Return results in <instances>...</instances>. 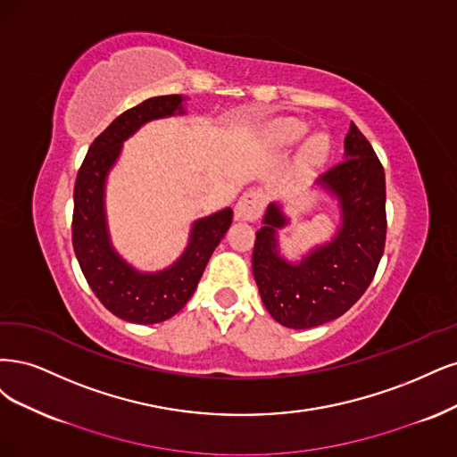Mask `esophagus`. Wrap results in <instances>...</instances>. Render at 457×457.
Listing matches in <instances>:
<instances>
[{"mask_svg":"<svg viewBox=\"0 0 457 457\" xmlns=\"http://www.w3.org/2000/svg\"><path fill=\"white\" fill-rule=\"evenodd\" d=\"M266 207V195H263L262 189H248L243 194V197L237 201V207H235V214L239 220L245 222H254L263 212Z\"/></svg>","mask_w":457,"mask_h":457,"instance_id":"1","label":"esophagus"}]
</instances>
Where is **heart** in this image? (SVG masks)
I'll return each instance as SVG.
<instances>
[{
	"label": "heart",
	"instance_id": "1",
	"mask_svg": "<svg viewBox=\"0 0 457 457\" xmlns=\"http://www.w3.org/2000/svg\"><path fill=\"white\" fill-rule=\"evenodd\" d=\"M305 132H307V127L302 121L287 120L277 127L275 137L278 138V142H283V144H294V142H298L305 135ZM328 148L330 145H328L327 135H322V132H315V135L309 137L302 145V152H300L302 163L307 167L320 165L328 155Z\"/></svg>",
	"mask_w": 457,
	"mask_h": 457
}]
</instances>
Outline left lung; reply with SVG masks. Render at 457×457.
<instances>
[{
	"label": "left lung",
	"mask_w": 457,
	"mask_h": 457,
	"mask_svg": "<svg viewBox=\"0 0 457 457\" xmlns=\"http://www.w3.org/2000/svg\"><path fill=\"white\" fill-rule=\"evenodd\" d=\"M344 161L315 186L337 201L340 228L298 262L278 248V229L290 224L271 203L256 231L253 273L268 313L287 328H313L342 317L372 283L386 246V172L355 123L344 140Z\"/></svg>",
	"instance_id": "8db88e82"
}]
</instances>
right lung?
Returning <instances> with one entry per match:
<instances>
[{
	"mask_svg": "<svg viewBox=\"0 0 457 457\" xmlns=\"http://www.w3.org/2000/svg\"><path fill=\"white\" fill-rule=\"evenodd\" d=\"M184 102L182 95L154 96L121 113L91 144L73 187L71 243L79 268L102 305L137 325H155L180 312L231 226L229 207L195 220L180 258L159 271L137 270L112 245L104 197L123 142L145 123L184 115Z\"/></svg>",
	"mask_w": 457,
	"mask_h": 457,
	"instance_id": "right-lung-1",
	"label": "right lung"
}]
</instances>
